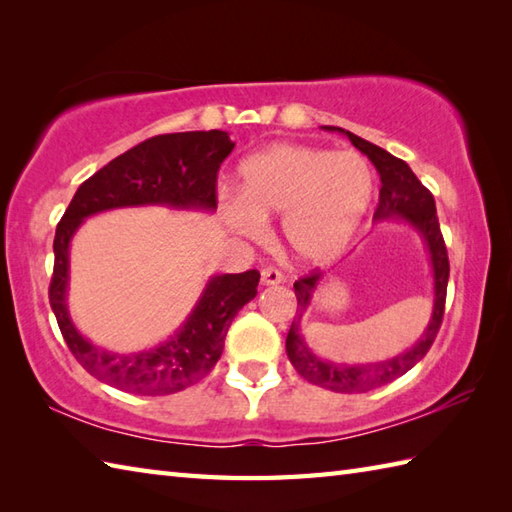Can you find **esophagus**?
Here are the masks:
<instances>
[{"label":"esophagus","instance_id":"obj_1","mask_svg":"<svg viewBox=\"0 0 512 512\" xmlns=\"http://www.w3.org/2000/svg\"><path fill=\"white\" fill-rule=\"evenodd\" d=\"M281 281H284V275H281L277 268L268 266V268L262 270V284L264 286H277V284H281Z\"/></svg>","mask_w":512,"mask_h":512}]
</instances>
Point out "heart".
<instances>
[{
	"label": "heart",
	"mask_w": 512,
	"mask_h": 512,
	"mask_svg": "<svg viewBox=\"0 0 512 512\" xmlns=\"http://www.w3.org/2000/svg\"><path fill=\"white\" fill-rule=\"evenodd\" d=\"M242 195L222 202L224 222L244 237L264 233L266 217L284 215L290 253L325 262L350 242L374 195V173L352 154L308 145H275L244 160Z\"/></svg>",
	"instance_id": "heart-1"
}]
</instances>
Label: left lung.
Segmentation results:
<instances>
[{"label":"left lung","mask_w":512,"mask_h":512,"mask_svg":"<svg viewBox=\"0 0 512 512\" xmlns=\"http://www.w3.org/2000/svg\"><path fill=\"white\" fill-rule=\"evenodd\" d=\"M323 129L345 134L352 140V145L356 149H361L363 154L374 162L376 171L380 173V182H383L374 217L376 220H405L407 224L416 228L420 237L424 239V246L429 250L433 268V292H436V295H433V312L427 330H424L418 343L409 347L405 354L389 358V361L361 365H336L330 361H323V358H319L310 350L301 334V317L310 306L312 292L319 284L321 273H310L295 281L297 317L292 321L290 332L286 336V352L292 367H295L308 383L332 389L336 394H365V391L387 385L391 380L407 374L409 369L420 363L424 354L431 350L444 317V301H447L449 284V255L447 246H444V237L440 233L436 200H433L431 191L416 178V173L409 169L407 162L391 156L389 151L376 147L374 143L363 140L361 136L345 132L341 127L325 125Z\"/></svg>","instance_id":"8db88e82"}]
</instances>
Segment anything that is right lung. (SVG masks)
<instances>
[{
    "mask_svg": "<svg viewBox=\"0 0 512 512\" xmlns=\"http://www.w3.org/2000/svg\"><path fill=\"white\" fill-rule=\"evenodd\" d=\"M235 143L226 132H180L147 138L107 162L76 189L54 233L50 306L76 361L103 383L136 396H165L187 389L220 361L228 325L257 295L259 273L217 275L206 284L189 319L169 341L134 354H114L74 328L68 303L70 242L85 217L123 206L162 204L171 209H217V171Z\"/></svg>",
    "mask_w": 512,
    "mask_h": 512,
    "instance_id": "obj_1",
    "label": "right lung"
}]
</instances>
